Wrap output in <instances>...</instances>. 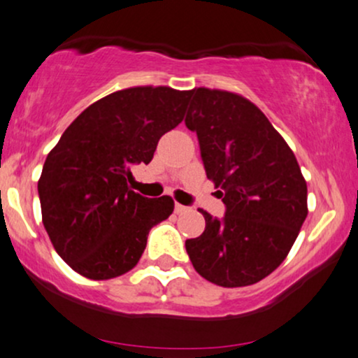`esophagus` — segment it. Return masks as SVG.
Segmentation results:
<instances>
[{"mask_svg": "<svg viewBox=\"0 0 358 358\" xmlns=\"http://www.w3.org/2000/svg\"><path fill=\"white\" fill-rule=\"evenodd\" d=\"M188 210H189L188 206L180 205V203H176V205H175V213H178V215H182V213H187Z\"/></svg>", "mask_w": 358, "mask_h": 358, "instance_id": "34e87169", "label": "esophagus"}]
</instances>
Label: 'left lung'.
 Wrapping results in <instances>:
<instances>
[{
  "label": "left lung",
  "mask_w": 358,
  "mask_h": 358,
  "mask_svg": "<svg viewBox=\"0 0 358 358\" xmlns=\"http://www.w3.org/2000/svg\"><path fill=\"white\" fill-rule=\"evenodd\" d=\"M185 124L196 132L208 180L223 192L226 215L208 211L201 236L185 246L213 284L259 282L286 259L307 216V183L296 155L250 99L221 89L189 90Z\"/></svg>",
  "instance_id": "1"
}]
</instances>
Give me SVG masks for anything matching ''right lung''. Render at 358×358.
Masks as SVG:
<instances>
[{
	"mask_svg": "<svg viewBox=\"0 0 358 358\" xmlns=\"http://www.w3.org/2000/svg\"><path fill=\"white\" fill-rule=\"evenodd\" d=\"M189 90L137 85L90 103L48 153L38 182L43 224L76 273L106 280L137 266L171 196L130 189L132 165L150 164L160 137L185 117Z\"/></svg>",
	"mask_w": 358,
	"mask_h": 358,
	"instance_id": "right-lung-1",
	"label": "right lung"
}]
</instances>
